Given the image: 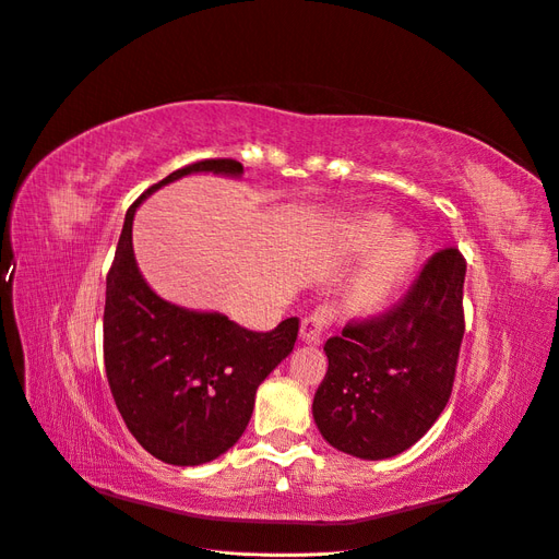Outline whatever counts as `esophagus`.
Instances as JSON below:
<instances>
[{"label":"esophagus","instance_id":"34e87169","mask_svg":"<svg viewBox=\"0 0 559 559\" xmlns=\"http://www.w3.org/2000/svg\"><path fill=\"white\" fill-rule=\"evenodd\" d=\"M334 318H336V311L332 306H318L313 313H309L301 320V338L306 344L318 346L322 341V334H325V330L332 325Z\"/></svg>","mask_w":559,"mask_h":559}]
</instances>
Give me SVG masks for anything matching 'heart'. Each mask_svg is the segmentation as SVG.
Here are the masks:
<instances>
[{
	"label": "heart",
	"instance_id": "heart-1",
	"mask_svg": "<svg viewBox=\"0 0 559 559\" xmlns=\"http://www.w3.org/2000/svg\"><path fill=\"white\" fill-rule=\"evenodd\" d=\"M392 231V225L383 215H367L359 223L353 225L348 234V248L353 253H367L373 246L381 243L388 234ZM408 262V248L402 237L388 239L376 253L369 258V262L362 266L350 285V301L357 309H369L378 301H383L392 285L402 276L404 266Z\"/></svg>",
	"mask_w": 559,
	"mask_h": 559
}]
</instances>
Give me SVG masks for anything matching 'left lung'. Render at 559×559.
I'll list each match as a JSON object with an SVG mask.
<instances>
[{"mask_svg":"<svg viewBox=\"0 0 559 559\" xmlns=\"http://www.w3.org/2000/svg\"><path fill=\"white\" fill-rule=\"evenodd\" d=\"M466 260L441 248L388 311L330 336L313 418L330 445L362 460L400 455L437 423L464 336Z\"/></svg>","mask_w":559,"mask_h":559,"instance_id":"8db88e82","label":"left lung"}]
</instances>
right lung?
I'll use <instances>...</instances> for the list:
<instances>
[{"instance_id": "right-lung-1", "label": "right lung", "mask_w": 559, "mask_h": 559, "mask_svg": "<svg viewBox=\"0 0 559 559\" xmlns=\"http://www.w3.org/2000/svg\"><path fill=\"white\" fill-rule=\"evenodd\" d=\"M194 171L239 176L243 167L229 157L200 159L143 192L124 215L104 304V367L116 406L132 437L176 466L211 462L239 441L260 383L293 353L299 334V318L253 332L227 316L159 299L143 281L132 250L136 206Z\"/></svg>"}]
</instances>
